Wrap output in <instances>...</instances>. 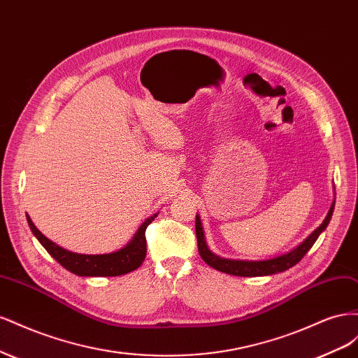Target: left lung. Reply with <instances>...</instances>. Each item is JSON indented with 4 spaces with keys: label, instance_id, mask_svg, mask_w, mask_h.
<instances>
[{
    "label": "left lung",
    "instance_id": "left-lung-1",
    "mask_svg": "<svg viewBox=\"0 0 358 358\" xmlns=\"http://www.w3.org/2000/svg\"><path fill=\"white\" fill-rule=\"evenodd\" d=\"M333 209H334V203L331 204L326 220H324L318 229L313 231L305 242L300 243L296 249H292L291 252H287L280 257H276L272 259H264V262H242V259H227V258H221L218 255H215L213 252H210L208 245H206V241H204L200 216L197 215L196 216V234H197V245H199L200 257L203 258V262L206 264H209L215 270H220V272H222V273H229V275H234V276H266V275L284 272V270H288L289 267L296 266L300 259L306 255V252L312 248V245L315 243V241L318 239V236L324 230H326L327 224L331 220Z\"/></svg>",
    "mask_w": 358,
    "mask_h": 358
}]
</instances>
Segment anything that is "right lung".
Listing matches in <instances>:
<instances>
[{
	"instance_id": "right-lung-1",
	"label": "right lung",
	"mask_w": 358,
	"mask_h": 358,
	"mask_svg": "<svg viewBox=\"0 0 358 358\" xmlns=\"http://www.w3.org/2000/svg\"><path fill=\"white\" fill-rule=\"evenodd\" d=\"M155 215L148 218L142 227L137 230L133 241L129 242L122 249H119L112 254H103V255H83V254H74L67 251L57 243L49 241L46 236H43L34 222L31 221L27 215V220L29 224L31 231L38 239V242L45 246L46 251L57 259V262L64 267L70 270L71 273L79 276H121L125 273L133 272L138 268L145 262L146 257V236L145 231L148 225L155 220Z\"/></svg>"
}]
</instances>
